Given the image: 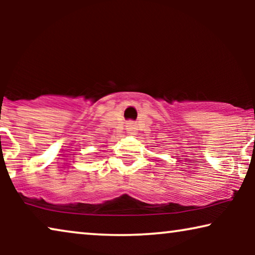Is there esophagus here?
<instances>
[{"label":"esophagus","mask_w":255,"mask_h":255,"mask_svg":"<svg viewBox=\"0 0 255 255\" xmlns=\"http://www.w3.org/2000/svg\"><path fill=\"white\" fill-rule=\"evenodd\" d=\"M127 131H128V133H130V134L135 133V131H137V124H135L134 122H128Z\"/></svg>","instance_id":"esophagus-1"}]
</instances>
